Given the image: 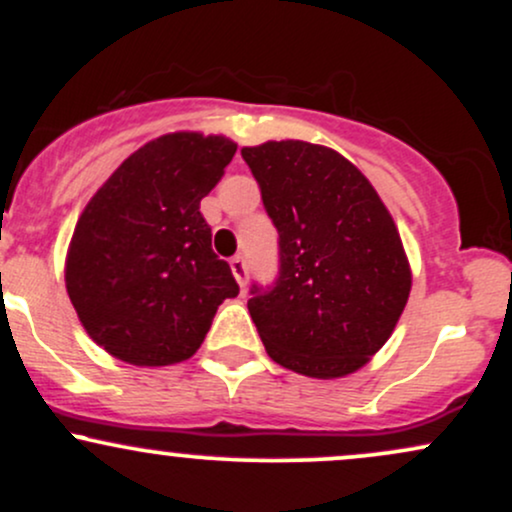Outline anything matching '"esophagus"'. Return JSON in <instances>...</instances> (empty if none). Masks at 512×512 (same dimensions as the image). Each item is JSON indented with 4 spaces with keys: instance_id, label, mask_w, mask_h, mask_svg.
<instances>
[{
    "instance_id": "esophagus-1",
    "label": "esophagus",
    "mask_w": 512,
    "mask_h": 512,
    "mask_svg": "<svg viewBox=\"0 0 512 512\" xmlns=\"http://www.w3.org/2000/svg\"><path fill=\"white\" fill-rule=\"evenodd\" d=\"M231 272H233V276H236L240 289H245V284H248V262H245L243 257H233Z\"/></svg>"
}]
</instances>
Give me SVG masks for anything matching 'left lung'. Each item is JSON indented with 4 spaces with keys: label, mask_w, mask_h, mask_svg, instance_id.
I'll return each mask as SVG.
<instances>
[{
    "label": "left lung",
    "mask_w": 512,
    "mask_h": 512,
    "mask_svg": "<svg viewBox=\"0 0 512 512\" xmlns=\"http://www.w3.org/2000/svg\"><path fill=\"white\" fill-rule=\"evenodd\" d=\"M240 154L279 231V276L248 301L264 349L308 378L354 373L390 339L411 291L390 211L327 146L286 139Z\"/></svg>",
    "instance_id": "obj_1"
}]
</instances>
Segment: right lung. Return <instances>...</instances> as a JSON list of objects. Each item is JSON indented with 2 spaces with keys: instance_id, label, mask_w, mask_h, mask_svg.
Returning a JSON list of instances; mask_svg holds the SVG:
<instances>
[{
  "instance_id": "add662e5",
  "label": "right lung",
  "mask_w": 512,
  "mask_h": 512,
  "mask_svg": "<svg viewBox=\"0 0 512 512\" xmlns=\"http://www.w3.org/2000/svg\"><path fill=\"white\" fill-rule=\"evenodd\" d=\"M236 149L221 134H163L125 158L81 211L64 281L88 337L110 356L132 366L185 361L216 308L238 296L199 211Z\"/></svg>"
}]
</instances>
